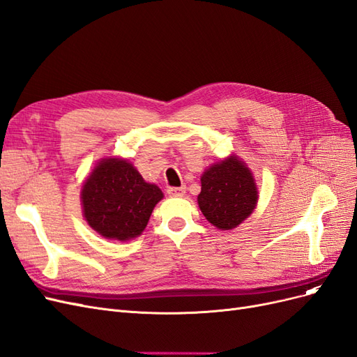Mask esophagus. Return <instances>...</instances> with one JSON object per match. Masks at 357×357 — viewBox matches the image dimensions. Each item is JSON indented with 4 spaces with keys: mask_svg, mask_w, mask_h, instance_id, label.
Wrapping results in <instances>:
<instances>
[{
    "mask_svg": "<svg viewBox=\"0 0 357 357\" xmlns=\"http://www.w3.org/2000/svg\"><path fill=\"white\" fill-rule=\"evenodd\" d=\"M167 194L172 195V197H182L185 194V187H170L167 190Z\"/></svg>",
    "mask_w": 357,
    "mask_h": 357,
    "instance_id": "esophagus-1",
    "label": "esophagus"
}]
</instances>
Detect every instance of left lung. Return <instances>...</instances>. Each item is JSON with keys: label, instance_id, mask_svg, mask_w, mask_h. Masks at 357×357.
<instances>
[{"label": "left lung", "instance_id": "8db88e82", "mask_svg": "<svg viewBox=\"0 0 357 357\" xmlns=\"http://www.w3.org/2000/svg\"><path fill=\"white\" fill-rule=\"evenodd\" d=\"M199 208L211 224L231 229L254 212L258 190L250 170L234 155L209 167L202 175Z\"/></svg>", "mask_w": 357, "mask_h": 357}]
</instances>
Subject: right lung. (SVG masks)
<instances>
[{
  "instance_id": "right-lung-1",
  "label": "right lung",
  "mask_w": 357,
  "mask_h": 357,
  "mask_svg": "<svg viewBox=\"0 0 357 357\" xmlns=\"http://www.w3.org/2000/svg\"><path fill=\"white\" fill-rule=\"evenodd\" d=\"M163 192L148 183L130 163L107 158L93 169L82 190L83 211L89 225L112 240L139 236Z\"/></svg>"
}]
</instances>
